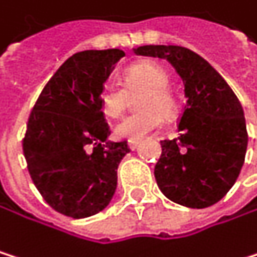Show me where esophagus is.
<instances>
[{
	"label": "esophagus",
	"mask_w": 257,
	"mask_h": 257,
	"mask_svg": "<svg viewBox=\"0 0 257 257\" xmlns=\"http://www.w3.org/2000/svg\"><path fill=\"white\" fill-rule=\"evenodd\" d=\"M139 145H140V140H139V139H130V140H127V146H130L131 151L137 149Z\"/></svg>",
	"instance_id": "1"
}]
</instances>
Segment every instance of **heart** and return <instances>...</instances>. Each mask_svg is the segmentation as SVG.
<instances>
[{
    "mask_svg": "<svg viewBox=\"0 0 257 257\" xmlns=\"http://www.w3.org/2000/svg\"><path fill=\"white\" fill-rule=\"evenodd\" d=\"M124 83L118 80H106L99 93L100 108L105 115L118 117L131 100V93L139 89L142 94L139 105L145 106L124 115L114 127L117 137L142 139L164 123V115L171 117L178 108V100L169 88V73L157 61H139L131 64L123 73Z\"/></svg>",
    "mask_w": 257,
    "mask_h": 257,
    "instance_id": "obj_1",
    "label": "heart"
}]
</instances>
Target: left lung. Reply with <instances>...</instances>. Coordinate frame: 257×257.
Returning a JSON list of instances; mask_svg holds the SVG:
<instances>
[{"label": "left lung", "instance_id": "obj_1", "mask_svg": "<svg viewBox=\"0 0 257 257\" xmlns=\"http://www.w3.org/2000/svg\"><path fill=\"white\" fill-rule=\"evenodd\" d=\"M140 56L166 59L184 82L178 139L161 140L154 175L171 201L190 209L216 204L233 187L245 160L248 134L242 106L221 74L180 45H143Z\"/></svg>", "mask_w": 257, "mask_h": 257}]
</instances>
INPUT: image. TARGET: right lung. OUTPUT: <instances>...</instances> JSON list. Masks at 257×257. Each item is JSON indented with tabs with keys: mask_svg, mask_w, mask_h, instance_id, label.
Returning <instances> with one entry per match:
<instances>
[{
	"mask_svg": "<svg viewBox=\"0 0 257 257\" xmlns=\"http://www.w3.org/2000/svg\"><path fill=\"white\" fill-rule=\"evenodd\" d=\"M118 48L86 50L68 58L45 83L29 115L23 151L33 184L56 212L88 218L103 210L117 187V168L131 152L111 134L99 93Z\"/></svg>",
	"mask_w": 257,
	"mask_h": 257,
	"instance_id": "right-lung-1",
	"label": "right lung"
}]
</instances>
